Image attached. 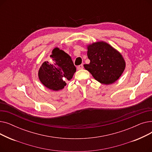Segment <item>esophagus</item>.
<instances>
[{
    "instance_id": "obj_1",
    "label": "esophagus",
    "mask_w": 152,
    "mask_h": 152,
    "mask_svg": "<svg viewBox=\"0 0 152 152\" xmlns=\"http://www.w3.org/2000/svg\"><path fill=\"white\" fill-rule=\"evenodd\" d=\"M83 68V65H79V66L77 67V69L78 70H79V69H82Z\"/></svg>"
}]
</instances>
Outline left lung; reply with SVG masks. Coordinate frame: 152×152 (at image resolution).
<instances>
[{"mask_svg":"<svg viewBox=\"0 0 152 152\" xmlns=\"http://www.w3.org/2000/svg\"><path fill=\"white\" fill-rule=\"evenodd\" d=\"M89 64L84 65L94 78L101 84L109 85L120 77L126 68L121 53L104 41L87 45Z\"/></svg>","mask_w":152,"mask_h":152,"instance_id":"1","label":"left lung"}]
</instances>
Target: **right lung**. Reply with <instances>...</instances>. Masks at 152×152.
I'll list each match as a JSON object with an SVG mask.
<instances>
[{
  "mask_svg": "<svg viewBox=\"0 0 152 152\" xmlns=\"http://www.w3.org/2000/svg\"><path fill=\"white\" fill-rule=\"evenodd\" d=\"M52 61H44L38 71L40 81L47 88L54 91L63 89L66 81H70L76 68L70 56L55 47L50 55Z\"/></svg>",
  "mask_w": 152,
  "mask_h": 152,
  "instance_id": "add662e5",
  "label": "right lung"
}]
</instances>
